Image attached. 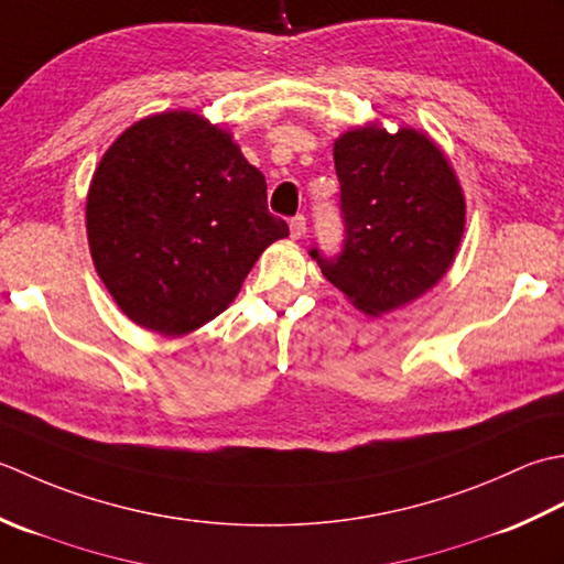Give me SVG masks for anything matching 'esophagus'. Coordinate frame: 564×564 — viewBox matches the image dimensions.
Wrapping results in <instances>:
<instances>
[{"mask_svg":"<svg viewBox=\"0 0 564 564\" xmlns=\"http://www.w3.org/2000/svg\"><path fill=\"white\" fill-rule=\"evenodd\" d=\"M290 234H292L294 240H299V238H302V236L306 234V218H304L302 214L294 216L292 221H290Z\"/></svg>","mask_w":564,"mask_h":564,"instance_id":"34e87169","label":"esophagus"}]
</instances>
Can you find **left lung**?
Wrapping results in <instances>:
<instances>
[{
  "mask_svg": "<svg viewBox=\"0 0 564 564\" xmlns=\"http://www.w3.org/2000/svg\"><path fill=\"white\" fill-rule=\"evenodd\" d=\"M346 246L336 260L312 250L324 278L367 316L433 290L453 268L465 234V192L429 133L352 126L333 143Z\"/></svg>",
  "mask_w": 564,
  "mask_h": 564,
  "instance_id": "obj_1",
  "label": "left lung"
}]
</instances>
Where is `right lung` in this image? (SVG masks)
<instances>
[{
	"label": "right lung",
	"mask_w": 564,
	"mask_h": 564,
	"mask_svg": "<svg viewBox=\"0 0 564 564\" xmlns=\"http://www.w3.org/2000/svg\"><path fill=\"white\" fill-rule=\"evenodd\" d=\"M85 224L123 316L167 338L226 312L262 250L290 236L231 131L189 109L135 121L107 148Z\"/></svg>",
	"instance_id": "add662e5"
}]
</instances>
